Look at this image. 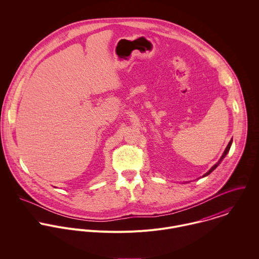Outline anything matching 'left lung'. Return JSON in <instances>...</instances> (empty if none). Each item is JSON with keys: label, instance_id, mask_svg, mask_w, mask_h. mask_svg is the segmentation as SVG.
Returning a JSON list of instances; mask_svg holds the SVG:
<instances>
[{"label": "left lung", "instance_id": "1", "mask_svg": "<svg viewBox=\"0 0 259 259\" xmlns=\"http://www.w3.org/2000/svg\"><path fill=\"white\" fill-rule=\"evenodd\" d=\"M231 144H232V139L230 140V142L228 143V145H227V147L225 148V150L223 151L222 157L220 158V160H219V161H218V162H217V163H215V164H214V165H213V166H212V167H211V168H210L206 174H204V175H203V178H204V177H207L209 174H211V172H212V171H213V170H214V169H215V168L221 164V162L223 160V158H224V157L226 156V154L228 153V151H229V149H230V147H231Z\"/></svg>", "mask_w": 259, "mask_h": 259}]
</instances>
